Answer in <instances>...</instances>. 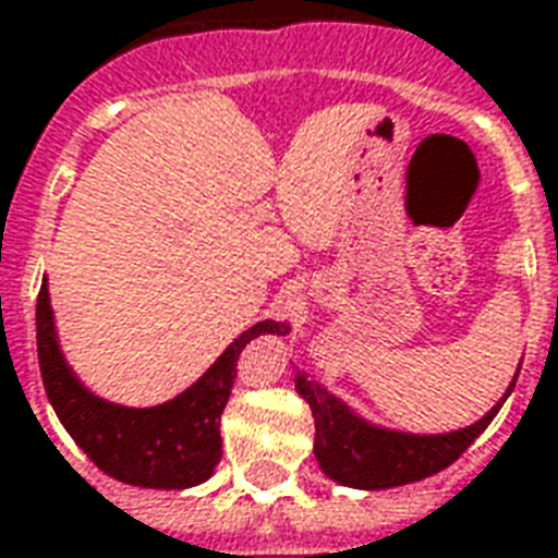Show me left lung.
Instances as JSON below:
<instances>
[{"label": "left lung", "mask_w": 558, "mask_h": 558, "mask_svg": "<svg viewBox=\"0 0 558 558\" xmlns=\"http://www.w3.org/2000/svg\"><path fill=\"white\" fill-rule=\"evenodd\" d=\"M517 376H520V367L502 398L478 421L448 433L395 430V427L367 421L352 410L347 400L331 395L314 374H304V371L295 376V391L307 400V407L314 412V457L328 478L355 490H388V487L430 478L445 466H451L484 433L493 415L502 410L508 395L514 391Z\"/></svg>", "instance_id": "obj_1"}]
</instances>
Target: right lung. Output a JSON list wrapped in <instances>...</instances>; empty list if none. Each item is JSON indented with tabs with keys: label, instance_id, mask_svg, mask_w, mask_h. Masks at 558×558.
I'll return each instance as SVG.
<instances>
[{
	"label": "right lung",
	"instance_id": "add662e5",
	"mask_svg": "<svg viewBox=\"0 0 558 558\" xmlns=\"http://www.w3.org/2000/svg\"><path fill=\"white\" fill-rule=\"evenodd\" d=\"M35 328L44 391L62 427L110 478L148 490H184L211 478L220 463V412L230 400L239 355L259 335H290V323L263 319L232 340L182 395L158 407H125L89 391L71 371L47 283L38 292Z\"/></svg>",
	"mask_w": 558,
	"mask_h": 558
}]
</instances>
